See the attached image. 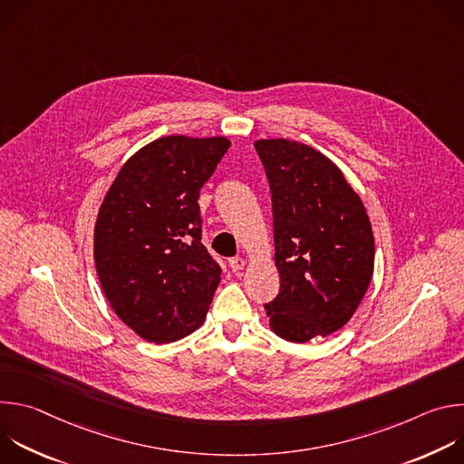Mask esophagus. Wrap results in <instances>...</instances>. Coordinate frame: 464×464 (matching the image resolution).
Wrapping results in <instances>:
<instances>
[{"mask_svg": "<svg viewBox=\"0 0 464 464\" xmlns=\"http://www.w3.org/2000/svg\"><path fill=\"white\" fill-rule=\"evenodd\" d=\"M246 266V262H244V258L242 256H233L231 260H229V268H231V272H240L242 268Z\"/></svg>", "mask_w": 464, "mask_h": 464, "instance_id": "1", "label": "esophagus"}]
</instances>
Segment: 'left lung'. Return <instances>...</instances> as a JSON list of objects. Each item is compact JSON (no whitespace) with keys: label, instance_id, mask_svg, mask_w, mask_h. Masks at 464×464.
Returning <instances> with one entry per match:
<instances>
[{"label":"left lung","instance_id":"1","mask_svg":"<svg viewBox=\"0 0 464 464\" xmlns=\"http://www.w3.org/2000/svg\"><path fill=\"white\" fill-rule=\"evenodd\" d=\"M272 192L281 288L264 304L283 340L304 343L340 330L363 299L374 238L360 196L317 150L288 141L255 143Z\"/></svg>","mask_w":464,"mask_h":464}]
</instances>
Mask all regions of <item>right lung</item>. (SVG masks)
Here are the masks:
<instances>
[{
    "label": "right lung",
    "instance_id": "right-lung-1",
    "mask_svg": "<svg viewBox=\"0 0 464 464\" xmlns=\"http://www.w3.org/2000/svg\"><path fill=\"white\" fill-rule=\"evenodd\" d=\"M229 145L156 140L124 163L101 206L93 247L101 286L147 342L181 340L206 319L222 268L202 244L198 198Z\"/></svg>",
    "mask_w": 464,
    "mask_h": 464
}]
</instances>
